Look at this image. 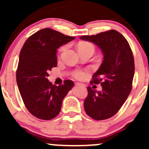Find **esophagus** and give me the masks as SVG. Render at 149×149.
<instances>
[{
    "instance_id": "esophagus-1",
    "label": "esophagus",
    "mask_w": 149,
    "mask_h": 149,
    "mask_svg": "<svg viewBox=\"0 0 149 149\" xmlns=\"http://www.w3.org/2000/svg\"><path fill=\"white\" fill-rule=\"evenodd\" d=\"M75 85H76V86H81L85 87V84H81V83H79V82H76V83H75Z\"/></svg>"
}]
</instances>
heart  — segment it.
Returning a JSON list of instances; mask_svg holds the SVG:
<instances>
[{
    "label": "heart",
    "mask_w": 149,
    "mask_h": 149,
    "mask_svg": "<svg viewBox=\"0 0 149 149\" xmlns=\"http://www.w3.org/2000/svg\"><path fill=\"white\" fill-rule=\"evenodd\" d=\"M66 46L61 47V49H60V52H63ZM78 49H79V52L80 51L86 50V49H92V50L94 51V47L91 43L86 42H81L78 45ZM73 76L78 79H83L86 76V70H76L73 73Z\"/></svg>",
    "instance_id": "obj_1"
}]
</instances>
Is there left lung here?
Wrapping results in <instances>:
<instances>
[{
    "mask_svg": "<svg viewBox=\"0 0 149 149\" xmlns=\"http://www.w3.org/2000/svg\"><path fill=\"white\" fill-rule=\"evenodd\" d=\"M101 49L104 60L93 75L91 84H100L102 91L87 87L84 100L85 112L96 120H103L115 115L130 94L135 72L134 58L127 40L116 30H109L96 35L81 36Z\"/></svg>",
    "mask_w": 149,
    "mask_h": 149,
    "instance_id": "1",
    "label": "left lung"
}]
</instances>
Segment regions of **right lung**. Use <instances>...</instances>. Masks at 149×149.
<instances>
[{
    "mask_svg": "<svg viewBox=\"0 0 149 149\" xmlns=\"http://www.w3.org/2000/svg\"><path fill=\"white\" fill-rule=\"evenodd\" d=\"M52 29L45 28L30 36L20 52L16 82L29 112L45 120L55 118L73 82L64 81L58 86L48 81V72L57 66V49L74 40Z\"/></svg>",
    "mask_w": 149,
    "mask_h": 149,
    "instance_id": "1",
    "label": "right lung"
}]
</instances>
